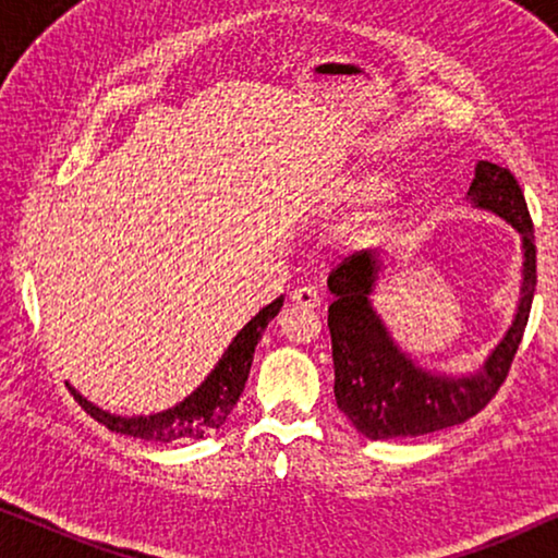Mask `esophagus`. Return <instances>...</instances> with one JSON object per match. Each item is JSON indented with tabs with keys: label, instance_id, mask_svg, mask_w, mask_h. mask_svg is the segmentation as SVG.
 Returning <instances> with one entry per match:
<instances>
[{
	"label": "esophagus",
	"instance_id": "obj_1",
	"mask_svg": "<svg viewBox=\"0 0 558 558\" xmlns=\"http://www.w3.org/2000/svg\"><path fill=\"white\" fill-rule=\"evenodd\" d=\"M292 302L296 304V307L315 310V307H319V294L312 287H296L292 292Z\"/></svg>",
	"mask_w": 558,
	"mask_h": 558
}]
</instances>
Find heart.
Masks as SVG:
<instances>
[{
  "label": "heart",
  "instance_id": "b5f03b06",
  "mask_svg": "<svg viewBox=\"0 0 558 558\" xmlns=\"http://www.w3.org/2000/svg\"><path fill=\"white\" fill-rule=\"evenodd\" d=\"M393 190V172L380 162H361L330 185V203L340 210L373 205Z\"/></svg>",
  "mask_w": 558,
  "mask_h": 558
}]
</instances>
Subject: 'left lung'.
<instances>
[{
	"label": "left lung",
	"instance_id": "left-lung-1",
	"mask_svg": "<svg viewBox=\"0 0 558 558\" xmlns=\"http://www.w3.org/2000/svg\"><path fill=\"white\" fill-rule=\"evenodd\" d=\"M468 203L506 220L521 235V292L515 315L477 371H432L403 350L373 307L388 254L378 248L350 256L327 279L332 304L327 327L332 338L335 399L357 432L368 439L422 437L475 416L498 393L521 345L536 292V246L523 190L506 167L480 159Z\"/></svg>",
	"mask_w": 558,
	"mask_h": 558
}]
</instances>
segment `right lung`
Here are the masks:
<instances>
[{
  "instance_id": "obj_1",
  "label": "right lung",
  "mask_w": 558,
  "mask_h": 558,
  "mask_svg": "<svg viewBox=\"0 0 558 558\" xmlns=\"http://www.w3.org/2000/svg\"><path fill=\"white\" fill-rule=\"evenodd\" d=\"M281 304H284V294L277 296L271 304H266L264 310H258L246 325L241 327L239 335L231 340V345L226 348V353L220 355L201 386L193 393L185 396L174 407L157 411L149 416H121L111 414L101 407H96L94 401H88L86 396L75 391L71 386L73 399L86 409L96 422H101L106 429L126 434L134 439H147V441H178V439H203L208 434L218 432L226 424L228 414H231L235 403H239L243 386L248 380L251 363H254V350L262 340V332L274 317L279 315Z\"/></svg>"
}]
</instances>
